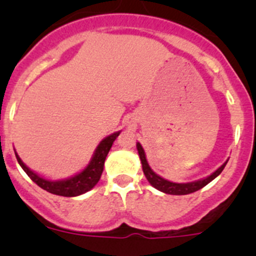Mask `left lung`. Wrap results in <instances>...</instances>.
<instances>
[{
  "instance_id": "left-lung-1",
  "label": "left lung",
  "mask_w": 256,
  "mask_h": 256,
  "mask_svg": "<svg viewBox=\"0 0 256 256\" xmlns=\"http://www.w3.org/2000/svg\"><path fill=\"white\" fill-rule=\"evenodd\" d=\"M136 147H138V156H140L141 164H142V170H144V174L146 176L147 180L150 182V184L152 187H154L156 190H161V192L167 193V194H174V196H183V194H190V193L196 192V190H200V188H203L204 186H207L209 182L214 180L216 177H218L219 174H222V171L226 167V160L220 167H219L216 171H214L210 176L202 178V180H194V182H188V183H174L171 182V180H167L164 178H162L161 176H158L157 174H154V171L151 170V167L148 166V162L146 160V154H144V151L141 146L140 142L136 144Z\"/></svg>"
}]
</instances>
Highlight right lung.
Segmentation results:
<instances>
[{"mask_svg":"<svg viewBox=\"0 0 256 256\" xmlns=\"http://www.w3.org/2000/svg\"><path fill=\"white\" fill-rule=\"evenodd\" d=\"M120 132L121 131H118V132H114L112 135L108 136V138H105L102 142L98 144L89 164L82 172L76 174V176L66 178V180H47V178H43L40 174H34L32 170L28 168L17 154L16 158L20 166L23 168V171L40 188L52 193V194L63 196V197H76V196L82 194V193H86L88 190L94 188L95 184L99 182L102 170H104L105 158H106L108 154H109L110 148H112L114 141L120 135Z\"/></svg>","mask_w":256,"mask_h":256,"instance_id":"add662e5","label":"right lung"}]
</instances>
